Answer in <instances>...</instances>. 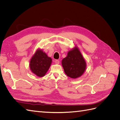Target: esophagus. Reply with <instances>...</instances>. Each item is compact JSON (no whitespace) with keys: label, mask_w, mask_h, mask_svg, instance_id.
Masks as SVG:
<instances>
[{"label":"esophagus","mask_w":120,"mask_h":120,"mask_svg":"<svg viewBox=\"0 0 120 120\" xmlns=\"http://www.w3.org/2000/svg\"><path fill=\"white\" fill-rule=\"evenodd\" d=\"M55 63H56V64H60V61H59V60H55Z\"/></svg>","instance_id":"34e87169"}]
</instances>
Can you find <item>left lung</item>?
I'll return each instance as SVG.
<instances>
[{
    "label": "left lung",
    "instance_id": "1",
    "mask_svg": "<svg viewBox=\"0 0 120 120\" xmlns=\"http://www.w3.org/2000/svg\"><path fill=\"white\" fill-rule=\"evenodd\" d=\"M62 66L66 74L72 79L81 77L85 71L86 61L78 48L75 47L68 53L62 60Z\"/></svg>",
    "mask_w": 120,
    "mask_h": 120
}]
</instances>
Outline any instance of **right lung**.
<instances>
[{"instance_id":"1","label":"right lung","mask_w":120,"mask_h":120,"mask_svg":"<svg viewBox=\"0 0 120 120\" xmlns=\"http://www.w3.org/2000/svg\"><path fill=\"white\" fill-rule=\"evenodd\" d=\"M52 60L41 50L38 49L30 61L31 71L38 77H42L49 69Z\"/></svg>"}]
</instances>
